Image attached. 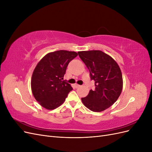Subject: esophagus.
Returning <instances> with one entry per match:
<instances>
[{
	"label": "esophagus",
	"mask_w": 152,
	"mask_h": 152,
	"mask_svg": "<svg viewBox=\"0 0 152 152\" xmlns=\"http://www.w3.org/2000/svg\"><path fill=\"white\" fill-rule=\"evenodd\" d=\"M75 88H79V87H80V86L79 84H75Z\"/></svg>",
	"instance_id": "1"
}]
</instances>
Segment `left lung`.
<instances>
[{
    "instance_id": "1",
    "label": "left lung",
    "mask_w": 152,
    "mask_h": 152,
    "mask_svg": "<svg viewBox=\"0 0 152 152\" xmlns=\"http://www.w3.org/2000/svg\"><path fill=\"white\" fill-rule=\"evenodd\" d=\"M79 56L94 80L95 89L89 91L82 102L93 112H99L109 108L116 102L122 90V75L118 64L102 50L78 52Z\"/></svg>"
}]
</instances>
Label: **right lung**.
I'll list each match as a JSON object with an SVG mask.
<instances>
[{"label":"right lung","mask_w":152,"mask_h":152,"mask_svg":"<svg viewBox=\"0 0 152 152\" xmlns=\"http://www.w3.org/2000/svg\"><path fill=\"white\" fill-rule=\"evenodd\" d=\"M74 51L59 50L48 53L36 66L31 80L34 98L48 110L60 106L73 89L66 80H63L66 68L77 56Z\"/></svg>","instance_id":"right-lung-1"}]
</instances>
